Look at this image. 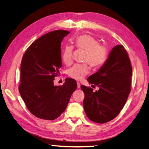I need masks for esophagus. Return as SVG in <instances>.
Returning a JSON list of instances; mask_svg holds the SVG:
<instances>
[{
	"mask_svg": "<svg viewBox=\"0 0 149 149\" xmlns=\"http://www.w3.org/2000/svg\"><path fill=\"white\" fill-rule=\"evenodd\" d=\"M77 88H80V87H81L80 83H79V82H77Z\"/></svg>",
	"mask_w": 149,
	"mask_h": 149,
	"instance_id": "esophagus-1",
	"label": "esophagus"
}]
</instances>
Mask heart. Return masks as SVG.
<instances>
[{"label":"heart","mask_w":149,"mask_h":149,"mask_svg":"<svg viewBox=\"0 0 149 149\" xmlns=\"http://www.w3.org/2000/svg\"><path fill=\"white\" fill-rule=\"evenodd\" d=\"M75 45L78 49L85 50L83 61L88 63L93 68H98L103 65L108 56V49L104 45L99 43V40L94 36L83 34L74 39ZM73 48L67 45L64 48L62 53V60L66 65L72 63ZM90 68L86 63L77 64L68 70L69 77L77 80H81L88 74Z\"/></svg>","instance_id":"obj_1"}]
</instances>
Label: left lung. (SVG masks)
Listing matches in <instances>:
<instances>
[{
    "label": "left lung",
    "instance_id": "left-lung-1",
    "mask_svg": "<svg viewBox=\"0 0 149 149\" xmlns=\"http://www.w3.org/2000/svg\"><path fill=\"white\" fill-rule=\"evenodd\" d=\"M132 74L127 52L123 45L116 46L100 69L87 79L99 90L81 86L84 94V110L89 119L105 123L119 114L130 92Z\"/></svg>",
    "mask_w": 149,
    "mask_h": 149
}]
</instances>
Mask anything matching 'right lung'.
<instances>
[{
    "mask_svg": "<svg viewBox=\"0 0 149 149\" xmlns=\"http://www.w3.org/2000/svg\"><path fill=\"white\" fill-rule=\"evenodd\" d=\"M69 33L62 30L46 33L32 43L22 57L19 90L28 109L38 118H59L77 88L76 81L71 78H66L62 86L54 85L62 66L61 42Z\"/></svg>",
    "mask_w": 149,
    "mask_h": 149,
    "instance_id": "1",
    "label": "right lung"
}]
</instances>
